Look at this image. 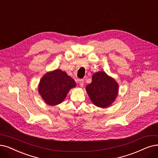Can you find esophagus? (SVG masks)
<instances>
[{"instance_id":"esophagus-1","label":"esophagus","mask_w":158,"mask_h":158,"mask_svg":"<svg viewBox=\"0 0 158 158\" xmlns=\"http://www.w3.org/2000/svg\"><path fill=\"white\" fill-rule=\"evenodd\" d=\"M78 84H79V85L80 86V87H84V80H82V79H81V80H79V81H78Z\"/></svg>"}]
</instances>
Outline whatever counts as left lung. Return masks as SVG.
Listing matches in <instances>:
<instances>
[{
    "label": "left lung",
    "mask_w": 158,
    "mask_h": 158,
    "mask_svg": "<svg viewBox=\"0 0 158 158\" xmlns=\"http://www.w3.org/2000/svg\"><path fill=\"white\" fill-rule=\"evenodd\" d=\"M118 84L116 80L104 71L93 74L91 83L85 89L94 105L107 108L115 102L118 93Z\"/></svg>",
    "instance_id": "left-lung-1"
}]
</instances>
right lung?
Returning a JSON list of instances; mask_svg holds the SVG:
<instances>
[{"mask_svg":"<svg viewBox=\"0 0 158 158\" xmlns=\"http://www.w3.org/2000/svg\"><path fill=\"white\" fill-rule=\"evenodd\" d=\"M76 85L70 76L57 69L43 76L38 85V93L47 104L56 106L64 100L69 91Z\"/></svg>","mask_w":158,"mask_h":158,"instance_id":"right-lung-1","label":"right lung"}]
</instances>
